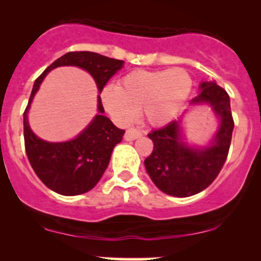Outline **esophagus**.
<instances>
[{
  "instance_id": "esophagus-1",
  "label": "esophagus",
  "mask_w": 261,
  "mask_h": 261,
  "mask_svg": "<svg viewBox=\"0 0 261 261\" xmlns=\"http://www.w3.org/2000/svg\"><path fill=\"white\" fill-rule=\"evenodd\" d=\"M141 136V133L139 130H136V128L131 127L128 128V130H126V133H125V140L126 141H133V140H136L139 139V137Z\"/></svg>"
}]
</instances>
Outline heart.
<instances>
[{
  "label": "heart",
  "mask_w": 261,
  "mask_h": 261,
  "mask_svg": "<svg viewBox=\"0 0 261 261\" xmlns=\"http://www.w3.org/2000/svg\"><path fill=\"white\" fill-rule=\"evenodd\" d=\"M193 88L190 74L182 68L163 71H134L119 87H107L101 93L104 107L122 124L130 122L142 108L151 125L172 120L187 103Z\"/></svg>",
  "instance_id": "b5f03b06"
}]
</instances>
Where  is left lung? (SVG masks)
I'll list each match as a JSON object with an SVG mask.
<instances>
[{"instance_id": "8db88e82", "label": "left lung", "mask_w": 261, "mask_h": 261, "mask_svg": "<svg viewBox=\"0 0 261 261\" xmlns=\"http://www.w3.org/2000/svg\"><path fill=\"white\" fill-rule=\"evenodd\" d=\"M190 104H207L220 119L208 146L191 147L184 142L180 119L148 134L153 151L145 160L146 170L161 191L176 197L199 194L217 178L228 155L234 127L228 93L216 82H202Z\"/></svg>"}]
</instances>
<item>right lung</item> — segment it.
I'll return each instance as SVG.
<instances>
[{
  "label": "right lung",
  "instance_id": "right-lung-1",
  "mask_svg": "<svg viewBox=\"0 0 261 261\" xmlns=\"http://www.w3.org/2000/svg\"><path fill=\"white\" fill-rule=\"evenodd\" d=\"M60 66H77L91 73L98 91L124 66V61L97 53L71 51L54 61L33 86L28 106L23 114L24 145L29 163L38 178L50 190L66 196L85 194L97 185L109 164L114 147L121 142L125 130L118 128L103 115L104 108L98 95V113L76 139L65 142H47L32 131L28 113L32 100L47 73Z\"/></svg>",
  "mask_w": 261,
  "mask_h": 261
}]
</instances>
